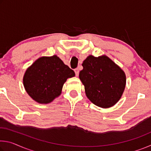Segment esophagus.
I'll return each mask as SVG.
<instances>
[{"instance_id":"1","label":"esophagus","mask_w":151,"mask_h":151,"mask_svg":"<svg viewBox=\"0 0 151 151\" xmlns=\"http://www.w3.org/2000/svg\"><path fill=\"white\" fill-rule=\"evenodd\" d=\"M75 73L76 76H78V74H79V70H78V68H75Z\"/></svg>"}]
</instances>
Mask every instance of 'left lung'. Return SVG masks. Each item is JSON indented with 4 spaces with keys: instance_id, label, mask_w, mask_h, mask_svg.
<instances>
[{
    "instance_id": "left-lung-1",
    "label": "left lung",
    "mask_w": 151,
    "mask_h": 151,
    "mask_svg": "<svg viewBox=\"0 0 151 151\" xmlns=\"http://www.w3.org/2000/svg\"><path fill=\"white\" fill-rule=\"evenodd\" d=\"M83 69L79 78L86 95L96 106L109 108L121 99L126 85L125 74L119 66L106 56L90 55L82 64Z\"/></svg>"
}]
</instances>
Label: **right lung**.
Listing matches in <instances>:
<instances>
[{"mask_svg":"<svg viewBox=\"0 0 151 151\" xmlns=\"http://www.w3.org/2000/svg\"><path fill=\"white\" fill-rule=\"evenodd\" d=\"M75 75V72L57 56L43 57L27 70L23 84L33 100L46 104L59 96L66 79Z\"/></svg>","mask_w":151,"mask_h":151,"instance_id":"right-lung-1","label":"right lung"}]
</instances>
